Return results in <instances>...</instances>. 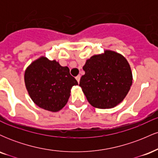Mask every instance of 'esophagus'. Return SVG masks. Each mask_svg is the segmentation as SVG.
<instances>
[{
  "instance_id": "obj_1",
  "label": "esophagus",
  "mask_w": 158,
  "mask_h": 158,
  "mask_svg": "<svg viewBox=\"0 0 158 158\" xmlns=\"http://www.w3.org/2000/svg\"><path fill=\"white\" fill-rule=\"evenodd\" d=\"M80 78H81L80 76H77V77H76V79H77V80L78 83H79V81H80Z\"/></svg>"
}]
</instances>
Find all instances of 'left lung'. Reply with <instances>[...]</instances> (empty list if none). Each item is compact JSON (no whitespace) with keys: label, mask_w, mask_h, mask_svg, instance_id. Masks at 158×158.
I'll use <instances>...</instances> for the list:
<instances>
[{"label":"left lung","mask_w":158,"mask_h":158,"mask_svg":"<svg viewBox=\"0 0 158 158\" xmlns=\"http://www.w3.org/2000/svg\"><path fill=\"white\" fill-rule=\"evenodd\" d=\"M79 86L92 106L111 108L120 103L129 91L132 73L128 61L117 52L106 50L86 61Z\"/></svg>","instance_id":"obj_1"}]
</instances>
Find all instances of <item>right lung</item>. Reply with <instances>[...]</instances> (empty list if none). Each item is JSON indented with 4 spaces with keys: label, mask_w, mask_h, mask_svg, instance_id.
<instances>
[{
    "label": "right lung",
    "mask_w": 158,
    "mask_h": 158,
    "mask_svg": "<svg viewBox=\"0 0 158 158\" xmlns=\"http://www.w3.org/2000/svg\"><path fill=\"white\" fill-rule=\"evenodd\" d=\"M25 85L32 100L40 108L50 111L61 110L68 102L70 89L78 85L68 67L41 57L27 68Z\"/></svg>",
    "instance_id": "add662e5"
}]
</instances>
